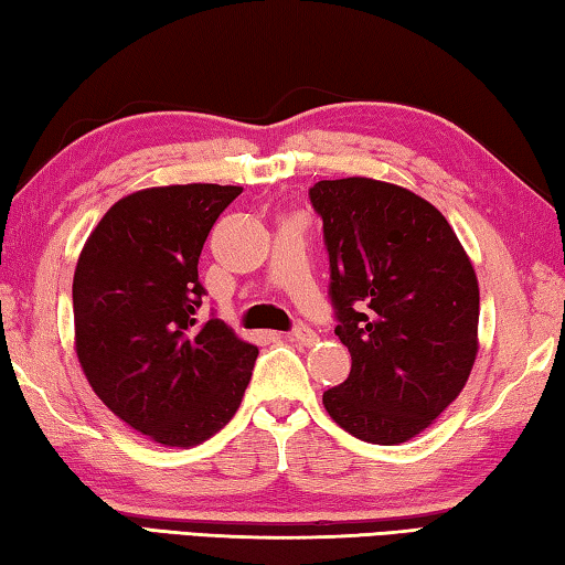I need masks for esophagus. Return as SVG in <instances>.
I'll return each instance as SVG.
<instances>
[{
    "label": "esophagus",
    "mask_w": 565,
    "mask_h": 565,
    "mask_svg": "<svg viewBox=\"0 0 565 565\" xmlns=\"http://www.w3.org/2000/svg\"><path fill=\"white\" fill-rule=\"evenodd\" d=\"M289 339L303 343V347H313V343L319 341V333L311 331L309 327H296V329L289 333Z\"/></svg>",
    "instance_id": "34e87169"
}]
</instances>
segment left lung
<instances>
[{"mask_svg":"<svg viewBox=\"0 0 565 565\" xmlns=\"http://www.w3.org/2000/svg\"><path fill=\"white\" fill-rule=\"evenodd\" d=\"M323 222L337 337L351 353L323 406L351 436L394 446L461 394L478 353V281L451 224L426 199L349 177L309 189Z\"/></svg>","mask_w":565,"mask_h":565,"instance_id":"8db88e82","label":"left lung"}]
</instances>
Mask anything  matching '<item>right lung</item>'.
<instances>
[{"instance_id": "obj_1", "label": "right lung", "mask_w": 565, "mask_h": 565, "mask_svg": "<svg viewBox=\"0 0 565 565\" xmlns=\"http://www.w3.org/2000/svg\"><path fill=\"white\" fill-rule=\"evenodd\" d=\"M242 186L174 184L119 199L84 244L72 301L76 356L104 406L164 446H196L242 404L259 349L199 321V256Z\"/></svg>"}]
</instances>
